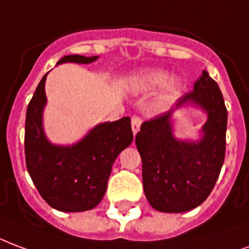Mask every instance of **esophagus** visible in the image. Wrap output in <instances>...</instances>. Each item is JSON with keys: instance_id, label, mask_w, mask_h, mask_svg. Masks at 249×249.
<instances>
[{"instance_id": "esophagus-1", "label": "esophagus", "mask_w": 249, "mask_h": 249, "mask_svg": "<svg viewBox=\"0 0 249 249\" xmlns=\"http://www.w3.org/2000/svg\"><path fill=\"white\" fill-rule=\"evenodd\" d=\"M141 123H142L141 117H138V115H132L131 127H132V132H134V134H137V132L139 131V128H141Z\"/></svg>"}]
</instances>
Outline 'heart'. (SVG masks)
Here are the masks:
<instances>
[{
	"label": "heart",
	"instance_id": "1",
	"mask_svg": "<svg viewBox=\"0 0 249 249\" xmlns=\"http://www.w3.org/2000/svg\"><path fill=\"white\" fill-rule=\"evenodd\" d=\"M167 81H168V77L164 72H147V74H142L141 77H138L135 83H137V87L142 89V90H151V89H157V87L162 86ZM179 92H180V87H179L178 83H168L164 87L162 95L158 101V106L160 108H164L168 105H171L177 99Z\"/></svg>",
	"mask_w": 249,
	"mask_h": 249
}]
</instances>
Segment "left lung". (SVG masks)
<instances>
[{"instance_id":"left-lung-1","label":"left lung","mask_w":249,"mask_h":249,"mask_svg":"<svg viewBox=\"0 0 249 249\" xmlns=\"http://www.w3.org/2000/svg\"><path fill=\"white\" fill-rule=\"evenodd\" d=\"M177 102V107L196 103L208 112L200 142H179L172 137V108L143 122L135 137L144 194L160 212L190 211L201 204L211 194L226 157L227 108L210 74L203 71L194 90Z\"/></svg>"}]
</instances>
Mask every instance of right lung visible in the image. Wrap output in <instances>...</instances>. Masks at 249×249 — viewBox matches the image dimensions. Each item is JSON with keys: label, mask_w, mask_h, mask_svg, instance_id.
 Here are the masks:
<instances>
[{"label": "right lung", "mask_w": 249, "mask_h": 249, "mask_svg": "<svg viewBox=\"0 0 249 249\" xmlns=\"http://www.w3.org/2000/svg\"><path fill=\"white\" fill-rule=\"evenodd\" d=\"M97 57L66 55L58 63L94 62ZM45 74L29 102L25 121V159L29 175L49 206L58 211L91 210L106 192L114 160L132 142L131 119L102 123L72 147L53 146L42 131L46 103Z\"/></svg>", "instance_id": "obj_1"}]
</instances>
